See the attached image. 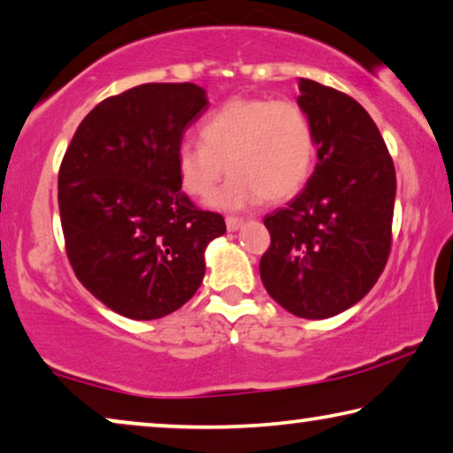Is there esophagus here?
Returning <instances> with one entry per match:
<instances>
[{
	"mask_svg": "<svg viewBox=\"0 0 453 453\" xmlns=\"http://www.w3.org/2000/svg\"><path fill=\"white\" fill-rule=\"evenodd\" d=\"M242 220L241 217H226V228L228 231H239V228L242 226Z\"/></svg>",
	"mask_w": 453,
	"mask_h": 453,
	"instance_id": "esophagus-1",
	"label": "esophagus"
}]
</instances>
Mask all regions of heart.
<instances>
[{
    "label": "heart",
    "instance_id": "1",
    "mask_svg": "<svg viewBox=\"0 0 453 453\" xmlns=\"http://www.w3.org/2000/svg\"><path fill=\"white\" fill-rule=\"evenodd\" d=\"M198 134L203 143L184 139L178 145V182L188 196L208 198L228 170L233 176L214 196L222 208L294 196L316 164L314 127L296 101L231 99L200 121Z\"/></svg>",
    "mask_w": 453,
    "mask_h": 453
}]
</instances>
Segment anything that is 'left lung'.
Returning a JSON list of instances; mask_svg holds the SVG:
<instances>
[{"label":"left lung","instance_id":"8db88e82","mask_svg":"<svg viewBox=\"0 0 453 453\" xmlns=\"http://www.w3.org/2000/svg\"><path fill=\"white\" fill-rule=\"evenodd\" d=\"M297 105L314 127L318 164L303 190L263 220L271 245L259 273L281 308L322 319L360 302L385 269L396 178L385 139L358 101L302 79Z\"/></svg>","mask_w":453,"mask_h":453}]
</instances>
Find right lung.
Returning <instances> with one entry per match:
<instances>
[{"mask_svg": "<svg viewBox=\"0 0 453 453\" xmlns=\"http://www.w3.org/2000/svg\"><path fill=\"white\" fill-rule=\"evenodd\" d=\"M208 109L192 82H148L101 101L81 121L58 172L66 255L85 288L131 319H157L190 299L204 249L226 225L178 182L176 150Z\"/></svg>", "mask_w": 453, "mask_h": 453, "instance_id": "add662e5", "label": "right lung"}]
</instances>
